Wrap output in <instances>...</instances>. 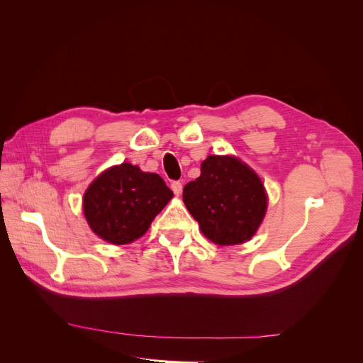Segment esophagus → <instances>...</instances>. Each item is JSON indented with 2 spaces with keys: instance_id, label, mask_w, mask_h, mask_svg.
<instances>
[{
  "instance_id": "34e87169",
  "label": "esophagus",
  "mask_w": 363,
  "mask_h": 363,
  "mask_svg": "<svg viewBox=\"0 0 363 363\" xmlns=\"http://www.w3.org/2000/svg\"><path fill=\"white\" fill-rule=\"evenodd\" d=\"M171 189L174 191L175 195H180V194H182V189H183V183H182V182H177V180L172 182V183H171Z\"/></svg>"
}]
</instances>
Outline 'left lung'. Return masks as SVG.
<instances>
[{
  "instance_id": "1",
  "label": "left lung",
  "mask_w": 363,
  "mask_h": 363,
  "mask_svg": "<svg viewBox=\"0 0 363 363\" xmlns=\"http://www.w3.org/2000/svg\"><path fill=\"white\" fill-rule=\"evenodd\" d=\"M183 201L201 232L218 245L245 242L267 212L260 179L230 156H208L201 163L200 177L184 186Z\"/></svg>"
}]
</instances>
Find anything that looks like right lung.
<instances>
[{
    "label": "right lung",
    "mask_w": 363,
    "mask_h": 363,
    "mask_svg": "<svg viewBox=\"0 0 363 363\" xmlns=\"http://www.w3.org/2000/svg\"><path fill=\"white\" fill-rule=\"evenodd\" d=\"M172 195L159 174L121 163L104 171L87 188L83 211L94 233L107 242L123 245L147 232Z\"/></svg>",
    "instance_id": "obj_1"
}]
</instances>
